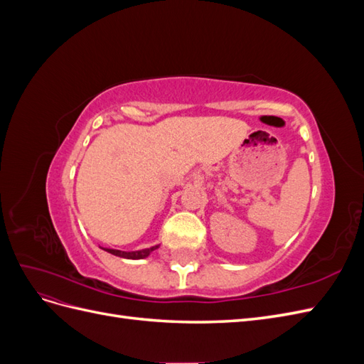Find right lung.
<instances>
[{
	"label": "right lung",
	"mask_w": 364,
	"mask_h": 364,
	"mask_svg": "<svg viewBox=\"0 0 364 364\" xmlns=\"http://www.w3.org/2000/svg\"><path fill=\"white\" fill-rule=\"evenodd\" d=\"M159 247V245H155V246H151V247H147V249H141V250H130V252H126V250H117V249H111V247H102L100 246V249H103V250H106V252H109V253H112V255H115V257H119V258H126V259H144V258H147L150 253L153 252V250H156Z\"/></svg>",
	"instance_id": "1"
}]
</instances>
